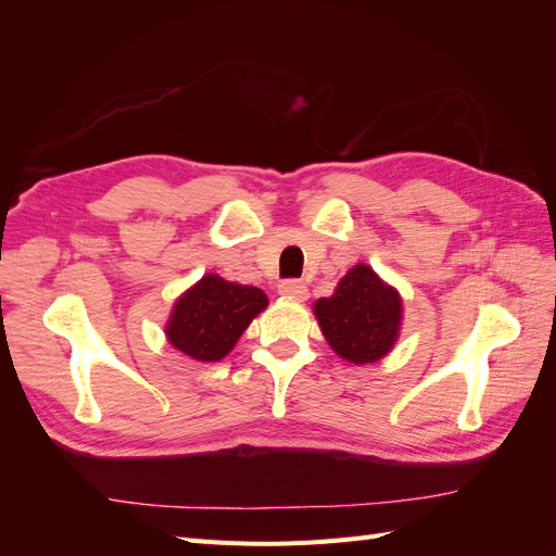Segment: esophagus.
<instances>
[{
	"mask_svg": "<svg viewBox=\"0 0 556 556\" xmlns=\"http://www.w3.org/2000/svg\"><path fill=\"white\" fill-rule=\"evenodd\" d=\"M278 292H280L282 296H290V299H299V301H304V299L308 296V290H306V282H301V280H285V282H280V288H278Z\"/></svg>",
	"mask_w": 556,
	"mask_h": 556,
	"instance_id": "34e87169",
	"label": "esophagus"
}]
</instances>
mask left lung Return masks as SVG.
<instances>
[{
    "instance_id": "8db88e82",
    "label": "left lung",
    "mask_w": 556,
    "mask_h": 556,
    "mask_svg": "<svg viewBox=\"0 0 556 556\" xmlns=\"http://www.w3.org/2000/svg\"><path fill=\"white\" fill-rule=\"evenodd\" d=\"M313 313L336 355L364 366L390 355L399 341L403 299L371 266L359 262L339 280L331 296L315 301Z\"/></svg>"
}]
</instances>
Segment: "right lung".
Masks as SVG:
<instances>
[{"instance_id": "right-lung-1", "label": "right lung", "mask_w": 556, "mask_h": 556, "mask_svg": "<svg viewBox=\"0 0 556 556\" xmlns=\"http://www.w3.org/2000/svg\"><path fill=\"white\" fill-rule=\"evenodd\" d=\"M266 306L260 288L206 274L174 301L166 341L197 362H220Z\"/></svg>"}]
</instances>
